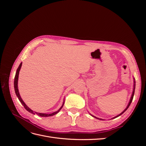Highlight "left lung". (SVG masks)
<instances>
[{"label": "left lung", "mask_w": 146, "mask_h": 146, "mask_svg": "<svg viewBox=\"0 0 146 146\" xmlns=\"http://www.w3.org/2000/svg\"><path fill=\"white\" fill-rule=\"evenodd\" d=\"M133 83H134V84H133V92H132V94H131V98H130V101H129V104H128V105H127V107H126V108L123 110V111L121 113H120L119 114V115H117V116H115V117H114L113 118H112V119H114V118H116V117H119V116H121V114H122L123 113H124L126 110L128 109V108L129 107V106L130 105V104H131V102H132V100H133V96H134V94H135V78H133ZM92 116H93V117H94L95 118H96V119H100V120H104V119H99V118H98V117H95V116H92V115H91Z\"/></svg>", "instance_id": "8db88e82"}]
</instances>
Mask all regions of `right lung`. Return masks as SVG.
Returning a JSON list of instances; mask_svg holds the SVG:
<instances>
[{
	"label": "right lung",
	"mask_w": 146,
	"mask_h": 146,
	"mask_svg": "<svg viewBox=\"0 0 146 146\" xmlns=\"http://www.w3.org/2000/svg\"><path fill=\"white\" fill-rule=\"evenodd\" d=\"M21 66H22V63H21V64H19L18 68L17 69V70H16V75H15V81H14V88H15V93L17 97V98H18V99L19 100V101L21 102V103L23 104V105L24 107V108H25V110H27V111H28L29 112L32 113L33 114H36L37 115L41 116V117H48V116H54L55 115V114L58 113L60 111V110L62 108L63 106L64 105V101L63 102V104L62 105V106H61V108L58 110V111H56L55 112H54L52 113H50V114H46V113H38V112H36V111H33V110H31L30 108H29L27 105H26L24 102L23 100V99H22V98H21V96L19 94V90H18V86H17V82H18V77H19V71H20V69L21 68Z\"/></svg>",
	"instance_id": "right-lung-1"
}]
</instances>
